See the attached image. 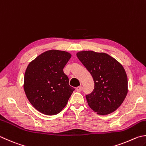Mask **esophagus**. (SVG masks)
<instances>
[{
	"mask_svg": "<svg viewBox=\"0 0 146 146\" xmlns=\"http://www.w3.org/2000/svg\"><path fill=\"white\" fill-rule=\"evenodd\" d=\"M81 90H82V86H79L76 88L77 92H80L81 91Z\"/></svg>",
	"mask_w": 146,
	"mask_h": 146,
	"instance_id": "esophagus-1",
	"label": "esophagus"
}]
</instances>
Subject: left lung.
Listing matches in <instances>:
<instances>
[{
  "label": "left lung",
  "instance_id": "1",
  "mask_svg": "<svg viewBox=\"0 0 146 146\" xmlns=\"http://www.w3.org/2000/svg\"><path fill=\"white\" fill-rule=\"evenodd\" d=\"M76 55L94 81L93 91L86 95L90 108L100 115L116 111L128 93L127 76L123 65L105 53L82 51Z\"/></svg>",
  "mask_w": 146,
  "mask_h": 146
}]
</instances>
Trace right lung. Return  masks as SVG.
<instances>
[{
    "mask_svg": "<svg viewBox=\"0 0 146 146\" xmlns=\"http://www.w3.org/2000/svg\"><path fill=\"white\" fill-rule=\"evenodd\" d=\"M67 51L52 49L44 52L27 66L23 88L30 104L46 115L58 114L74 91L63 70L71 58Z\"/></svg>",
    "mask_w": 146,
    "mask_h": 146,
    "instance_id": "add662e5",
    "label": "right lung"
}]
</instances>
